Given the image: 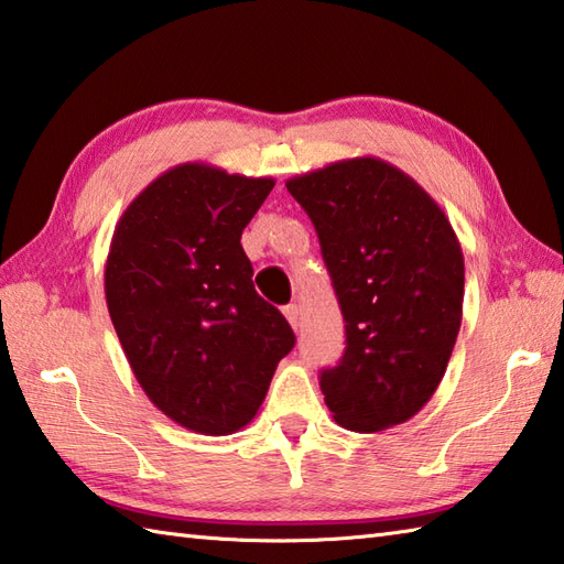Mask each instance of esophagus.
<instances>
[{"label": "esophagus", "mask_w": 564, "mask_h": 564, "mask_svg": "<svg viewBox=\"0 0 564 564\" xmlns=\"http://www.w3.org/2000/svg\"><path fill=\"white\" fill-rule=\"evenodd\" d=\"M283 315H285V319H289V323H291V327L297 329V305H295V303L285 305V307H283Z\"/></svg>", "instance_id": "esophagus-1"}]
</instances>
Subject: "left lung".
<instances>
[{"label": "left lung", "instance_id": "1", "mask_svg": "<svg viewBox=\"0 0 564 564\" xmlns=\"http://www.w3.org/2000/svg\"><path fill=\"white\" fill-rule=\"evenodd\" d=\"M345 317L347 347L319 373L335 421L355 433L405 423L433 399L455 349L465 257L440 205L373 156L295 175Z\"/></svg>", "mask_w": 564, "mask_h": 564}]
</instances>
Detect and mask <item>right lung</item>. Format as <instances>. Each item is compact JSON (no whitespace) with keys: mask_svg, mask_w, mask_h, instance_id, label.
<instances>
[{"mask_svg":"<svg viewBox=\"0 0 564 564\" xmlns=\"http://www.w3.org/2000/svg\"><path fill=\"white\" fill-rule=\"evenodd\" d=\"M273 185L181 163L115 227L105 295L121 349L149 401L193 433L251 423L295 345L289 319L253 291L239 241Z\"/></svg>","mask_w":564,"mask_h":564,"instance_id":"obj_1","label":"right lung"}]
</instances>
